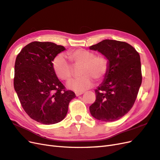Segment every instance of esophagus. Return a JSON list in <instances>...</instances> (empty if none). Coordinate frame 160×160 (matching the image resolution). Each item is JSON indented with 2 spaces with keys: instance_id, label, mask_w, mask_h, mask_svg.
Listing matches in <instances>:
<instances>
[{
  "instance_id": "1",
  "label": "esophagus",
  "mask_w": 160,
  "mask_h": 160,
  "mask_svg": "<svg viewBox=\"0 0 160 160\" xmlns=\"http://www.w3.org/2000/svg\"><path fill=\"white\" fill-rule=\"evenodd\" d=\"M84 92H76V97H78V96H80V95H82Z\"/></svg>"
}]
</instances>
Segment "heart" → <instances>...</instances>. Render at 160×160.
Instances as JSON below:
<instances>
[{
	"mask_svg": "<svg viewBox=\"0 0 160 160\" xmlns=\"http://www.w3.org/2000/svg\"><path fill=\"white\" fill-rule=\"evenodd\" d=\"M68 58L74 68L81 67L80 78L72 80L67 83L68 88L76 92H82L92 87L93 79L103 80L107 74L109 62L104 55H95L93 52L84 48L68 52ZM53 69L57 77L62 80H69L72 76V67L63 55H57L53 60Z\"/></svg>",
	"mask_w": 160,
	"mask_h": 160,
	"instance_id": "1",
	"label": "heart"
}]
</instances>
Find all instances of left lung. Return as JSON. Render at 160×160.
Masks as SVG:
<instances>
[{
  "label": "left lung",
  "mask_w": 160,
  "mask_h": 160,
  "mask_svg": "<svg viewBox=\"0 0 160 160\" xmlns=\"http://www.w3.org/2000/svg\"><path fill=\"white\" fill-rule=\"evenodd\" d=\"M107 57L109 68L103 82L95 89L96 100L89 107L95 119L113 122L132 108L142 82L140 55L125 42L103 40L89 47Z\"/></svg>",
  "instance_id": "obj_1"
}]
</instances>
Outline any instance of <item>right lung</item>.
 <instances>
[{
  "mask_svg": "<svg viewBox=\"0 0 160 160\" xmlns=\"http://www.w3.org/2000/svg\"><path fill=\"white\" fill-rule=\"evenodd\" d=\"M65 49L53 42L36 41L24 47L15 60V91L24 111L40 124L63 120L76 97L65 90L53 69V60Z\"/></svg>",
  "mask_w": 160,
  "mask_h": 160,
  "instance_id": "add662e5",
  "label": "right lung"
}]
</instances>
